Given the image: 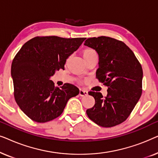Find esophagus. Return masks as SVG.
<instances>
[{"instance_id": "34e87169", "label": "esophagus", "mask_w": 158, "mask_h": 158, "mask_svg": "<svg viewBox=\"0 0 158 158\" xmlns=\"http://www.w3.org/2000/svg\"><path fill=\"white\" fill-rule=\"evenodd\" d=\"M79 95L81 96H87L88 95V91L85 90H83V89H80V91H79Z\"/></svg>"}]
</instances>
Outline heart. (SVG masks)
Wrapping results in <instances>:
<instances>
[{
  "instance_id": "heart-1",
  "label": "heart",
  "mask_w": 158,
  "mask_h": 158,
  "mask_svg": "<svg viewBox=\"0 0 158 158\" xmlns=\"http://www.w3.org/2000/svg\"><path fill=\"white\" fill-rule=\"evenodd\" d=\"M94 54H96V52H95V50H94V49H85L83 51V58H85L86 57H88V56L94 55Z\"/></svg>"
}]
</instances>
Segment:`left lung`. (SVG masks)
Wrapping results in <instances>:
<instances>
[{
	"mask_svg": "<svg viewBox=\"0 0 158 158\" xmlns=\"http://www.w3.org/2000/svg\"><path fill=\"white\" fill-rule=\"evenodd\" d=\"M84 45L98 55L96 77L108 86L104 98L99 92H88L95 105L86 111L99 126L111 127L124 122L142 95L143 72L135 54L124 42L108 36L88 38Z\"/></svg>",
	"mask_w": 158,
	"mask_h": 158,
	"instance_id": "left-lung-1",
	"label": "left lung"
}]
</instances>
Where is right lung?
<instances>
[{
  "mask_svg": "<svg viewBox=\"0 0 158 158\" xmlns=\"http://www.w3.org/2000/svg\"><path fill=\"white\" fill-rule=\"evenodd\" d=\"M85 38L36 36L21 47L11 64L14 97L23 113L34 122L57 118L79 89L70 83L55 87L50 77L64 69L66 60Z\"/></svg>",
  "mask_w": 158,
  "mask_h": 158,
  "instance_id": "1",
  "label": "right lung"
}]
</instances>
